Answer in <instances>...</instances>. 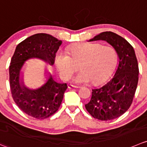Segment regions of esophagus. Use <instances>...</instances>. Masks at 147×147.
Masks as SVG:
<instances>
[{
  "instance_id": "1",
  "label": "esophagus",
  "mask_w": 147,
  "mask_h": 147,
  "mask_svg": "<svg viewBox=\"0 0 147 147\" xmlns=\"http://www.w3.org/2000/svg\"><path fill=\"white\" fill-rule=\"evenodd\" d=\"M68 88H69V89H72V88H79V87H78V86H75V85H68Z\"/></svg>"
}]
</instances>
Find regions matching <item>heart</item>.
Listing matches in <instances>:
<instances>
[{
    "instance_id": "1",
    "label": "heart",
    "mask_w": 147,
    "mask_h": 147,
    "mask_svg": "<svg viewBox=\"0 0 147 147\" xmlns=\"http://www.w3.org/2000/svg\"><path fill=\"white\" fill-rule=\"evenodd\" d=\"M82 62L80 73L72 79L78 84L104 82L113 72L117 62V53L110 45L98 43H82L68 49V55L60 52L56 55L55 63L63 78L69 80L78 70L75 63Z\"/></svg>"
}]
</instances>
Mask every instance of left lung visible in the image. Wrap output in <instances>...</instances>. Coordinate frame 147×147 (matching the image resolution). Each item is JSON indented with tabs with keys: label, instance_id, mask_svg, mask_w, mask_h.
<instances>
[{
	"label": "left lung",
	"instance_id": "left-lung-1",
	"mask_svg": "<svg viewBox=\"0 0 147 147\" xmlns=\"http://www.w3.org/2000/svg\"><path fill=\"white\" fill-rule=\"evenodd\" d=\"M106 41L119 56V66L113 78L101 88L92 90V97L85 104L88 113L95 119L109 121L123 115L131 106L139 80V65L133 47L121 36L105 31L90 42Z\"/></svg>",
	"mask_w": 147,
	"mask_h": 147
}]
</instances>
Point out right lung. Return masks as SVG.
Wrapping results in <instances>:
<instances>
[{"mask_svg":"<svg viewBox=\"0 0 147 147\" xmlns=\"http://www.w3.org/2000/svg\"><path fill=\"white\" fill-rule=\"evenodd\" d=\"M62 41L49 34H34L17 45L11 58L9 80L13 99L23 112L35 119H47L57 111L67 85L55 82L50 75L41 88L29 89L20 81V71L24 62L31 58L54 65Z\"/></svg>","mask_w":147,"mask_h":147,"instance_id":"1","label":"right lung"}]
</instances>
